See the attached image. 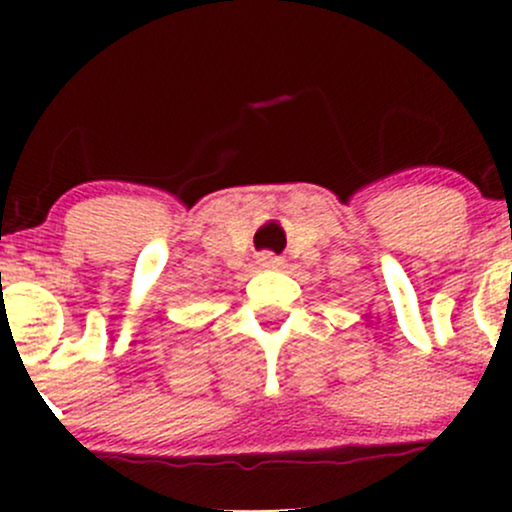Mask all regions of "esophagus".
I'll list each match as a JSON object with an SVG mask.
<instances>
[{
  "mask_svg": "<svg viewBox=\"0 0 512 512\" xmlns=\"http://www.w3.org/2000/svg\"><path fill=\"white\" fill-rule=\"evenodd\" d=\"M257 265H260L262 270H280V267H285V262H282L280 257L272 255V252H262V255L257 257Z\"/></svg>",
  "mask_w": 512,
  "mask_h": 512,
  "instance_id": "esophagus-1",
  "label": "esophagus"
}]
</instances>
